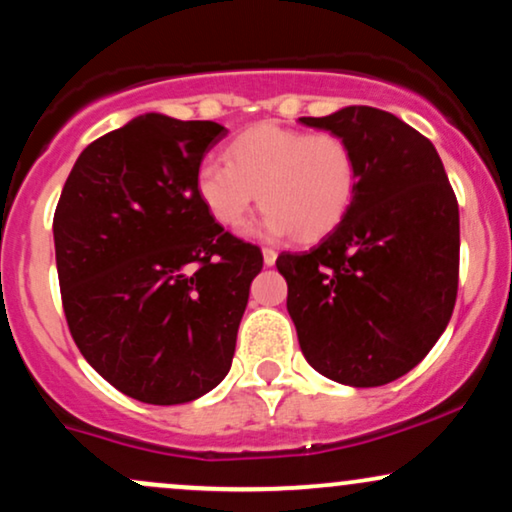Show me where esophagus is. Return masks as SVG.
<instances>
[{"mask_svg":"<svg viewBox=\"0 0 512 512\" xmlns=\"http://www.w3.org/2000/svg\"><path fill=\"white\" fill-rule=\"evenodd\" d=\"M262 257H264V264H267V267H272V264L276 262V250L262 248Z\"/></svg>","mask_w":512,"mask_h":512,"instance_id":"1","label":"esophagus"}]
</instances>
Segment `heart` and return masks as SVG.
<instances>
[{
  "mask_svg": "<svg viewBox=\"0 0 512 512\" xmlns=\"http://www.w3.org/2000/svg\"><path fill=\"white\" fill-rule=\"evenodd\" d=\"M358 185L356 156L332 132L255 125L226 146V166L197 170V195L223 228H240L260 202L267 236L317 240L342 223Z\"/></svg>",
  "mask_w": 512,
  "mask_h": 512,
  "instance_id": "1",
  "label": "heart"
}]
</instances>
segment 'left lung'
<instances>
[{
    "label": "left lung",
    "mask_w": 512,
    "mask_h": 512,
    "mask_svg": "<svg viewBox=\"0 0 512 512\" xmlns=\"http://www.w3.org/2000/svg\"><path fill=\"white\" fill-rule=\"evenodd\" d=\"M303 125L346 139L358 185L315 248L281 252L286 308L305 361L342 385L378 387L421 363L448 327L460 211L436 146L399 117L349 105Z\"/></svg>",
    "instance_id": "1"
}]
</instances>
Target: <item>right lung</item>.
<instances>
[{
    "mask_svg": "<svg viewBox=\"0 0 512 512\" xmlns=\"http://www.w3.org/2000/svg\"><path fill=\"white\" fill-rule=\"evenodd\" d=\"M226 127L146 113L76 158L55 209L62 308L76 346L110 385L185 404L231 370L262 252L223 231L197 170Z\"/></svg>",
    "mask_w": 512,
    "mask_h": 512,
    "instance_id": "obj_1",
    "label": "right lung"
}]
</instances>
